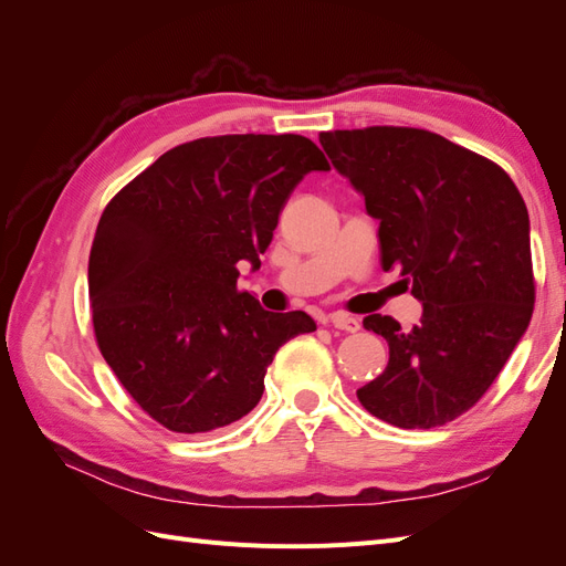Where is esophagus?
I'll list each match as a JSON object with an SVG mask.
<instances>
[{
    "instance_id": "esophagus-1",
    "label": "esophagus",
    "mask_w": 566,
    "mask_h": 566,
    "mask_svg": "<svg viewBox=\"0 0 566 566\" xmlns=\"http://www.w3.org/2000/svg\"><path fill=\"white\" fill-rule=\"evenodd\" d=\"M331 323L335 325L337 331H345V333H356V331H361V321L354 318V316H349V314H342V312L333 314V316H331Z\"/></svg>"
}]
</instances>
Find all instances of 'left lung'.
I'll list each match as a JSON object with an SVG mask.
<instances>
[{"label": "left lung", "instance_id": "8db88e82", "mask_svg": "<svg viewBox=\"0 0 566 566\" xmlns=\"http://www.w3.org/2000/svg\"><path fill=\"white\" fill-rule=\"evenodd\" d=\"M318 142L380 221L382 269L399 266L422 302L410 331L364 318L389 364L356 397L403 430L447 424L484 397L534 314L524 198L503 167L427 129H335Z\"/></svg>", "mask_w": 566, "mask_h": 566}]
</instances>
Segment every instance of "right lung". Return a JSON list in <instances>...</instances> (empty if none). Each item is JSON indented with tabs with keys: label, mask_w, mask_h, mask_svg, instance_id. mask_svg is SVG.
<instances>
[{
	"label": "right lung",
	"mask_w": 566,
	"mask_h": 566,
	"mask_svg": "<svg viewBox=\"0 0 566 566\" xmlns=\"http://www.w3.org/2000/svg\"><path fill=\"white\" fill-rule=\"evenodd\" d=\"M331 169L300 134L205 136L167 150L119 191L90 252L96 345L129 397L169 432L202 434L260 403L269 364L316 331L238 290L260 269L293 188Z\"/></svg>",
	"instance_id": "right-lung-1"
}]
</instances>
